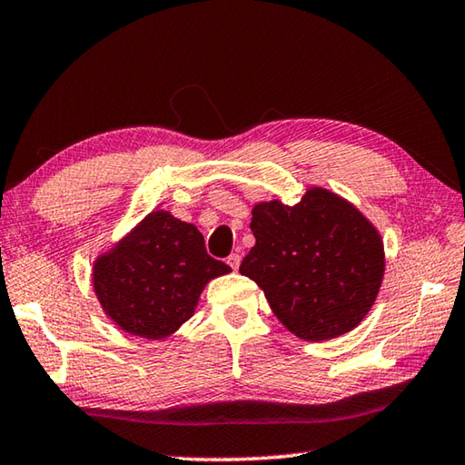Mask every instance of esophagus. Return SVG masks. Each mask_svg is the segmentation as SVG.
Segmentation results:
<instances>
[{
	"mask_svg": "<svg viewBox=\"0 0 465 465\" xmlns=\"http://www.w3.org/2000/svg\"><path fill=\"white\" fill-rule=\"evenodd\" d=\"M240 262H242V256L240 254H232L230 258H227V264H230L233 271L240 269Z\"/></svg>",
	"mask_w": 465,
	"mask_h": 465,
	"instance_id": "esophagus-1",
	"label": "esophagus"
}]
</instances>
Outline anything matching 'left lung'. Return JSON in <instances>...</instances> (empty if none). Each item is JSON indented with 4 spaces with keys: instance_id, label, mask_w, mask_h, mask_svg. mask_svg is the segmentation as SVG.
<instances>
[{
    "instance_id": "8db88e82",
    "label": "left lung",
    "mask_w": 465,
    "mask_h": 465,
    "mask_svg": "<svg viewBox=\"0 0 465 465\" xmlns=\"http://www.w3.org/2000/svg\"><path fill=\"white\" fill-rule=\"evenodd\" d=\"M250 230L256 243L240 272L264 291L291 334L330 341L373 308L385 272L381 233L341 194L312 186L297 204L261 201Z\"/></svg>"
}]
</instances>
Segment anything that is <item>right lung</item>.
<instances>
[{"mask_svg":"<svg viewBox=\"0 0 465 465\" xmlns=\"http://www.w3.org/2000/svg\"><path fill=\"white\" fill-rule=\"evenodd\" d=\"M227 272L230 266L207 254L196 225L157 209L100 252L92 287L123 332L166 341L193 318L203 289Z\"/></svg>","mask_w":465,"mask_h":465,"instance_id":"right-lung-1","label":"right lung"}]
</instances>
